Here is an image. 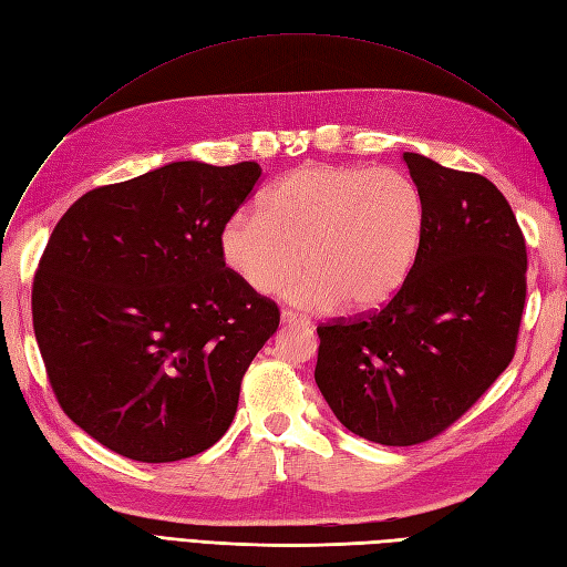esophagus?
<instances>
[{
    "label": "esophagus",
    "instance_id": "esophagus-1",
    "mask_svg": "<svg viewBox=\"0 0 567 567\" xmlns=\"http://www.w3.org/2000/svg\"><path fill=\"white\" fill-rule=\"evenodd\" d=\"M281 321L288 323V326H290V323H310L302 315H298V312H293V310H284V312H281Z\"/></svg>",
    "mask_w": 567,
    "mask_h": 567
}]
</instances>
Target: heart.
I'll list each match as a JSON object with an SVG mask.
<instances>
[{
	"label": "heart",
	"mask_w": 567,
	"mask_h": 567,
	"mask_svg": "<svg viewBox=\"0 0 567 567\" xmlns=\"http://www.w3.org/2000/svg\"><path fill=\"white\" fill-rule=\"evenodd\" d=\"M265 213L244 210L219 231L234 277L260 296L284 290L305 310H371L398 293L416 262L423 205L394 167L312 163L265 194Z\"/></svg>",
	"instance_id": "heart-1"
}]
</instances>
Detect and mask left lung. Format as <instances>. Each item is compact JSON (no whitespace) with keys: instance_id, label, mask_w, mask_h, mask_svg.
Segmentation results:
<instances>
[{"instance_id":"obj_1","label":"left lung","mask_w":567,"mask_h":567,"mask_svg":"<svg viewBox=\"0 0 567 567\" xmlns=\"http://www.w3.org/2000/svg\"><path fill=\"white\" fill-rule=\"evenodd\" d=\"M423 205L416 262L379 312L321 323L315 381L354 435L409 447L440 435L516 354L525 236L475 173L404 153Z\"/></svg>"}]
</instances>
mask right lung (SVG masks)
I'll use <instances>...</instances> for the list:
<instances>
[{"label":"right lung","instance_id":"add662e5","mask_svg":"<svg viewBox=\"0 0 567 567\" xmlns=\"http://www.w3.org/2000/svg\"><path fill=\"white\" fill-rule=\"evenodd\" d=\"M257 163H169L78 198L32 281V326L61 409L111 452L196 456L227 433L279 307L238 281L219 231Z\"/></svg>","mask_w":567,"mask_h":567}]
</instances>
